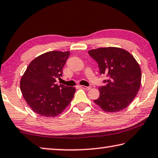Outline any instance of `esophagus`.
Masks as SVG:
<instances>
[{"label":"esophagus","mask_w":158,"mask_h":158,"mask_svg":"<svg viewBox=\"0 0 158 158\" xmlns=\"http://www.w3.org/2000/svg\"><path fill=\"white\" fill-rule=\"evenodd\" d=\"M80 87H81V89H86V90H90L91 89V86H80Z\"/></svg>","instance_id":"1"}]
</instances>
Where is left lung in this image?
Instances as JSON below:
<instances>
[{
  "label": "left lung",
  "instance_id": "8db88e82",
  "mask_svg": "<svg viewBox=\"0 0 158 158\" xmlns=\"http://www.w3.org/2000/svg\"><path fill=\"white\" fill-rule=\"evenodd\" d=\"M98 64L100 73L106 74V85L99 87L100 97L94 102L107 112H118L129 106L139 91L141 70L134 56L117 47L89 51Z\"/></svg>",
  "mask_w": 158,
  "mask_h": 158
}]
</instances>
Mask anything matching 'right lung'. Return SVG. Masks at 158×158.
Returning a JSON list of instances; mask_svg holds the SVG:
<instances>
[{"mask_svg":"<svg viewBox=\"0 0 158 158\" xmlns=\"http://www.w3.org/2000/svg\"><path fill=\"white\" fill-rule=\"evenodd\" d=\"M69 51H49L34 59L20 80L22 96L32 110L46 117L60 114L73 98L74 87L57 85Z\"/></svg>","mask_w":158,"mask_h":158,"instance_id":"obj_1","label":"right lung"}]
</instances>
